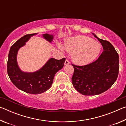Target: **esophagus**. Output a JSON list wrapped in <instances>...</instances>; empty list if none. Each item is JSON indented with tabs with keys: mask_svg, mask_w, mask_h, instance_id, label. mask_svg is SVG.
Here are the masks:
<instances>
[{
	"mask_svg": "<svg viewBox=\"0 0 126 126\" xmlns=\"http://www.w3.org/2000/svg\"><path fill=\"white\" fill-rule=\"evenodd\" d=\"M69 64V62L68 61V60H67V59H66L65 60V62H64V64L65 65H68Z\"/></svg>",
	"mask_w": 126,
	"mask_h": 126,
	"instance_id": "34e87169",
	"label": "esophagus"
}]
</instances>
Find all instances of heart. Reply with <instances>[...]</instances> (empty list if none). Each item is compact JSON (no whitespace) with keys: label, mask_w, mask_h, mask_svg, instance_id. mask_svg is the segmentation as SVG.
Returning a JSON list of instances; mask_svg holds the SVG:
<instances>
[{"label":"heart","mask_w":126,"mask_h":126,"mask_svg":"<svg viewBox=\"0 0 126 126\" xmlns=\"http://www.w3.org/2000/svg\"><path fill=\"white\" fill-rule=\"evenodd\" d=\"M62 50L63 48L59 47ZM65 50L72 53V59L79 65L89 63L97 58L101 50L99 42L84 35H77L68 38L64 45Z\"/></svg>","instance_id":"1"}]
</instances>
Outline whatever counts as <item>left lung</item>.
<instances>
[{
	"instance_id": "left-lung-1",
	"label": "left lung",
	"mask_w": 126,
	"mask_h": 126,
	"mask_svg": "<svg viewBox=\"0 0 126 126\" xmlns=\"http://www.w3.org/2000/svg\"><path fill=\"white\" fill-rule=\"evenodd\" d=\"M92 34L103 46V52L96 61L89 64H72V84L78 92L85 95L99 94L108 90L116 82L119 73V56L114 47Z\"/></svg>"
}]
</instances>
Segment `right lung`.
Masks as SVG:
<instances>
[{"mask_svg": "<svg viewBox=\"0 0 126 126\" xmlns=\"http://www.w3.org/2000/svg\"><path fill=\"white\" fill-rule=\"evenodd\" d=\"M37 33L27 34L17 40L10 49L7 63L8 74L12 82L17 88L28 93L38 94L50 88L55 73L63 67L65 58L57 60L51 58L40 69L34 72L21 71L17 63V53L31 37ZM43 37L51 43L53 35L44 34Z\"/></svg>", "mask_w": 126, "mask_h": 126, "instance_id": "right-lung-1", "label": "right lung"}]
</instances>
